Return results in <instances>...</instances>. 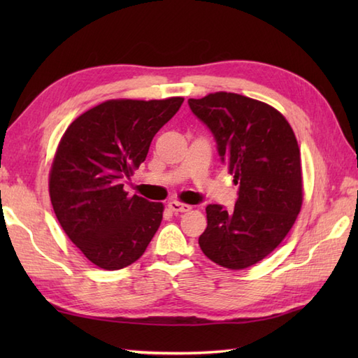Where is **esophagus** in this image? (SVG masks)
<instances>
[{"label": "esophagus", "mask_w": 358, "mask_h": 358, "mask_svg": "<svg viewBox=\"0 0 358 358\" xmlns=\"http://www.w3.org/2000/svg\"><path fill=\"white\" fill-rule=\"evenodd\" d=\"M167 208H169L175 214H178V212H187L191 210V206L189 204H183V203H178V201H169L167 203Z\"/></svg>", "instance_id": "34e87169"}]
</instances>
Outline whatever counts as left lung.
Returning <instances> with one entry per match:
<instances>
[{
    "mask_svg": "<svg viewBox=\"0 0 358 358\" xmlns=\"http://www.w3.org/2000/svg\"><path fill=\"white\" fill-rule=\"evenodd\" d=\"M214 135L222 163L238 185L232 212L208 204L203 254L227 269L269 255L291 231L303 201L300 149L286 118L269 104L215 92L187 101Z\"/></svg>",
    "mask_w": 358,
    "mask_h": 358,
    "instance_id": "8db88e82",
    "label": "left lung"
}]
</instances>
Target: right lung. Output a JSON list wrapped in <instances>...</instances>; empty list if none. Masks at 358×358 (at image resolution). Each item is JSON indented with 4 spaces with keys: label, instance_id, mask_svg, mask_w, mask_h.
I'll use <instances>...</instances> for the list:
<instances>
[{
    "label": "right lung",
    "instance_id": "add662e5",
    "mask_svg": "<svg viewBox=\"0 0 358 358\" xmlns=\"http://www.w3.org/2000/svg\"><path fill=\"white\" fill-rule=\"evenodd\" d=\"M183 101H104L75 120L59 141L49 178L52 206L67 237L98 268L132 264L159 227L163 204L129 196L123 187Z\"/></svg>",
    "mask_w": 358,
    "mask_h": 358
}]
</instances>
